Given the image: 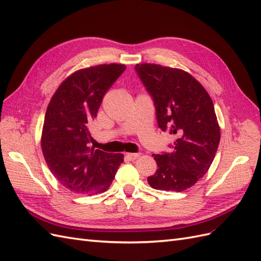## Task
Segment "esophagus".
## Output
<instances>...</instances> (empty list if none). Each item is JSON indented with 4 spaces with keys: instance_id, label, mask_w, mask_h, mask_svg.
Listing matches in <instances>:
<instances>
[{
    "instance_id": "1",
    "label": "esophagus",
    "mask_w": 261,
    "mask_h": 261,
    "mask_svg": "<svg viewBox=\"0 0 261 261\" xmlns=\"http://www.w3.org/2000/svg\"><path fill=\"white\" fill-rule=\"evenodd\" d=\"M140 155H141L140 153H126L125 154V156L131 160V161H135V160H137Z\"/></svg>"
}]
</instances>
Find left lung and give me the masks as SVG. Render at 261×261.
I'll list each match as a JSON object with an SVG mask.
<instances>
[{"instance_id":"obj_1","label":"left lung","mask_w":261,"mask_h":261,"mask_svg":"<svg viewBox=\"0 0 261 261\" xmlns=\"http://www.w3.org/2000/svg\"><path fill=\"white\" fill-rule=\"evenodd\" d=\"M135 68L154 101L159 128L176 137L172 152L153 154L158 170L148 183L161 191L188 190L208 171L219 144L212 99L182 69L156 64H138Z\"/></svg>"}]
</instances>
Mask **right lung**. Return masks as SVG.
Returning <instances> with one entry per match:
<instances>
[{"label":"right lung","mask_w":261,"mask_h":261,"mask_svg":"<svg viewBox=\"0 0 261 261\" xmlns=\"http://www.w3.org/2000/svg\"><path fill=\"white\" fill-rule=\"evenodd\" d=\"M125 70V65H98L77 70L58 87L45 113L42 151L50 172L66 189L98 194L109 189L121 153L89 146V125L103 96Z\"/></svg>","instance_id":"obj_1"}]
</instances>
